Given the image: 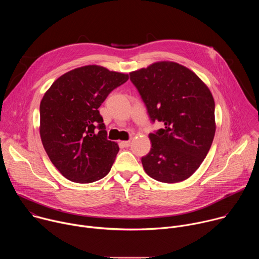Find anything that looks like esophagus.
<instances>
[{
  "mask_svg": "<svg viewBox=\"0 0 259 259\" xmlns=\"http://www.w3.org/2000/svg\"><path fill=\"white\" fill-rule=\"evenodd\" d=\"M120 143H121V145H122L123 147H129V146H130V140H125V141H121Z\"/></svg>",
  "mask_w": 259,
  "mask_h": 259,
  "instance_id": "1",
  "label": "esophagus"
}]
</instances>
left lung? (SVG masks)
<instances>
[{"label": "left lung", "mask_w": 259, "mask_h": 259, "mask_svg": "<svg viewBox=\"0 0 259 259\" xmlns=\"http://www.w3.org/2000/svg\"><path fill=\"white\" fill-rule=\"evenodd\" d=\"M152 123L164 128L149 137L144 171L166 183L186 180L206 158L215 134V103L208 87L186 66L161 61L130 72Z\"/></svg>", "instance_id": "left-lung-1"}]
</instances>
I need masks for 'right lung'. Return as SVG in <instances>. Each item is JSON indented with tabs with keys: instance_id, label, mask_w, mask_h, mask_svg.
Instances as JSON below:
<instances>
[{
	"instance_id": "obj_1",
	"label": "right lung",
	"mask_w": 259,
	"mask_h": 259,
	"mask_svg": "<svg viewBox=\"0 0 259 259\" xmlns=\"http://www.w3.org/2000/svg\"><path fill=\"white\" fill-rule=\"evenodd\" d=\"M128 75L98 65L72 69L59 77L40 104L44 149L68 180L90 183L112 168L119 146L107 139L99 106Z\"/></svg>"
}]
</instances>
